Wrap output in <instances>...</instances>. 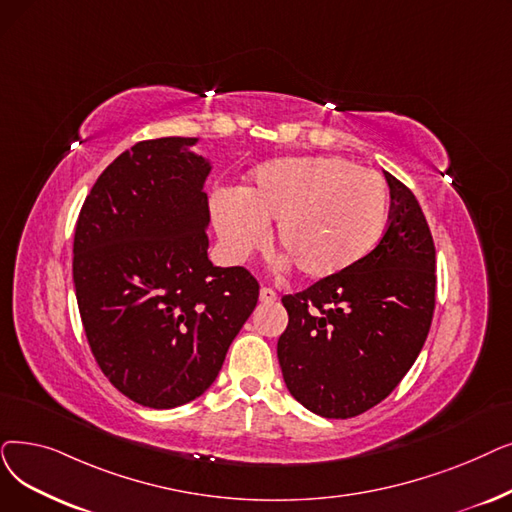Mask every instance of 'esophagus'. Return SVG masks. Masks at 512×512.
Here are the masks:
<instances>
[{
	"instance_id": "1",
	"label": "esophagus",
	"mask_w": 512,
	"mask_h": 512,
	"mask_svg": "<svg viewBox=\"0 0 512 512\" xmlns=\"http://www.w3.org/2000/svg\"><path fill=\"white\" fill-rule=\"evenodd\" d=\"M278 299V295H276V291L274 288H268V286H263L261 291H259V301L261 303H274Z\"/></svg>"
}]
</instances>
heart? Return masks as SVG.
<instances>
[{
	"label": "heart",
	"instance_id": "b5f03b06",
	"mask_svg": "<svg viewBox=\"0 0 512 512\" xmlns=\"http://www.w3.org/2000/svg\"><path fill=\"white\" fill-rule=\"evenodd\" d=\"M391 196L379 173L339 157L276 159L255 169L249 188H221L211 215L221 249L244 261L276 240L311 280L335 276L366 257L389 224Z\"/></svg>",
	"mask_w": 512,
	"mask_h": 512
}]
</instances>
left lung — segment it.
I'll return each mask as SVG.
<instances>
[{"label":"left lung","instance_id":"obj_1","mask_svg":"<svg viewBox=\"0 0 512 512\" xmlns=\"http://www.w3.org/2000/svg\"><path fill=\"white\" fill-rule=\"evenodd\" d=\"M389 224L351 268L284 295L278 362L291 395L324 418L358 416L399 385L427 341L435 244L416 196L391 173Z\"/></svg>","mask_w":512,"mask_h":512}]
</instances>
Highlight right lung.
I'll use <instances>...</instances> for the list:
<instances>
[{
	"label": "right lung",
	"mask_w": 512,
	"mask_h": 512,
	"mask_svg": "<svg viewBox=\"0 0 512 512\" xmlns=\"http://www.w3.org/2000/svg\"><path fill=\"white\" fill-rule=\"evenodd\" d=\"M196 138L131 146L81 207L73 280L94 358L123 395L167 410L203 395L259 299L240 265L217 268L207 249L211 163Z\"/></svg>",
	"instance_id": "add662e5"
}]
</instances>
